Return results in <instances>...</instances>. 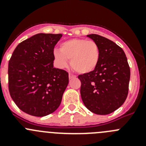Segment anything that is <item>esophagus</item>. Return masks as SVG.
I'll return each instance as SVG.
<instances>
[{"label": "esophagus", "instance_id": "34e87169", "mask_svg": "<svg viewBox=\"0 0 146 146\" xmlns=\"http://www.w3.org/2000/svg\"><path fill=\"white\" fill-rule=\"evenodd\" d=\"M69 80H72V79H73V78H75V76L73 75V74H69Z\"/></svg>", "mask_w": 146, "mask_h": 146}]
</instances>
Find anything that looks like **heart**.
Returning <instances> with one entry per match:
<instances>
[{
  "instance_id": "1",
  "label": "heart",
  "mask_w": 146,
  "mask_h": 146,
  "mask_svg": "<svg viewBox=\"0 0 146 146\" xmlns=\"http://www.w3.org/2000/svg\"><path fill=\"white\" fill-rule=\"evenodd\" d=\"M100 49L96 42L86 38H70L62 42L60 50L52 52L56 66L64 69L69 64L80 74H88L95 70L100 59Z\"/></svg>"
}]
</instances>
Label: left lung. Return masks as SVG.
I'll list each match as a JSON object with an SVG mask.
<instances>
[{
  "mask_svg": "<svg viewBox=\"0 0 146 146\" xmlns=\"http://www.w3.org/2000/svg\"><path fill=\"white\" fill-rule=\"evenodd\" d=\"M87 36L100 49L98 66L91 73L78 76L85 106L97 115H108L123 104L129 91L130 69L122 48L111 40L97 34Z\"/></svg>",
  "mask_w": 146,
  "mask_h": 146,
  "instance_id": "left-lung-1",
  "label": "left lung"
}]
</instances>
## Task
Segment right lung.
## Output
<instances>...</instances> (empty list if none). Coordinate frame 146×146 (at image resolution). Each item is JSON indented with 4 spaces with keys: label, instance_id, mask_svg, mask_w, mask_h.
I'll use <instances>...</instances> for the list:
<instances>
[{
    "label": "right lung",
    "instance_id": "1",
    "mask_svg": "<svg viewBox=\"0 0 146 146\" xmlns=\"http://www.w3.org/2000/svg\"><path fill=\"white\" fill-rule=\"evenodd\" d=\"M62 34L37 33L17 46L9 62V89L17 106L31 115L55 112L69 83V74L53 67L54 47Z\"/></svg>",
    "mask_w": 146,
    "mask_h": 146
}]
</instances>
